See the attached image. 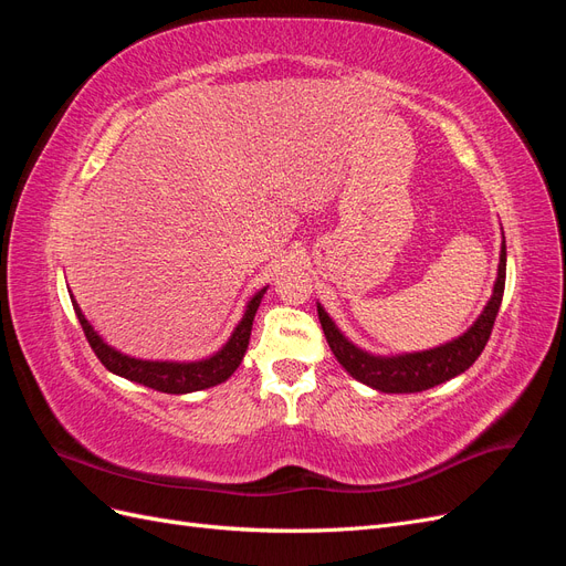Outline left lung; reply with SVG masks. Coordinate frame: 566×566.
<instances>
[{
	"label": "left lung",
	"instance_id": "obj_1",
	"mask_svg": "<svg viewBox=\"0 0 566 566\" xmlns=\"http://www.w3.org/2000/svg\"><path fill=\"white\" fill-rule=\"evenodd\" d=\"M505 266H507V252H505V235L501 243V256H499V276L493 283V293L484 306V312L474 318L470 328L443 342L439 347L422 349V352H403V354H373L366 352L342 333L331 314L318 306V321L325 333V339L335 354L337 361L342 364L354 380L364 382L373 389L385 391V394H410V391H422L447 382L455 375L465 373L476 356L484 352L493 321L499 316L501 302H503V290H505Z\"/></svg>",
	"mask_w": 566,
	"mask_h": 566
}]
</instances>
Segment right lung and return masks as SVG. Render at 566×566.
<instances>
[{
    "label": "right lung",
    "mask_w": 566,
    "mask_h": 566,
    "mask_svg": "<svg viewBox=\"0 0 566 566\" xmlns=\"http://www.w3.org/2000/svg\"><path fill=\"white\" fill-rule=\"evenodd\" d=\"M266 290H269V285L256 290V293L245 302L243 316H241V321H238V325L224 345H221L210 356L196 358V361H163V358L153 361V358H136V356L123 354L119 349L111 347L108 342L94 331V325L87 321V316L82 314L73 293H71V302H73V310L77 314V321L82 325L84 335H87L92 349L98 356V361L104 364L111 373L119 375V378H125L129 382L158 389L165 394H191V391L210 389L214 385L227 382L235 373V368L241 366L243 356L248 352V345H250L252 321H254L256 310H260Z\"/></svg>",
    "instance_id": "1"
}]
</instances>
